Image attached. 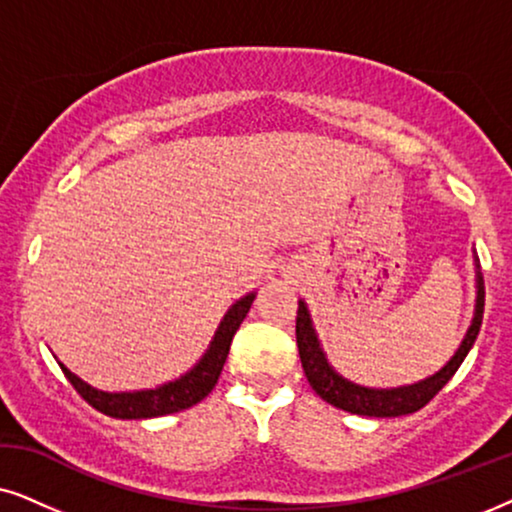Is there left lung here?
Wrapping results in <instances>:
<instances>
[{
    "instance_id": "8db88e82",
    "label": "left lung",
    "mask_w": 512,
    "mask_h": 512,
    "mask_svg": "<svg viewBox=\"0 0 512 512\" xmlns=\"http://www.w3.org/2000/svg\"><path fill=\"white\" fill-rule=\"evenodd\" d=\"M478 267V299H475V316L470 323L466 337L459 346V351L454 353L452 360L442 367L440 372H435L433 377L424 381H417L412 386H398V388H365L353 384V381L344 379L342 374L332 370L330 363L325 360V353L320 349L316 330L311 325V316L306 304L299 299L297 309V349L299 358H302V367L306 379L313 391H316L325 403L339 407V410L360 414V417H403V414H412L421 410V407L431 403V400L442 391V386L454 377V372L459 370L463 358L468 356V351L473 349L475 339H478L480 325H482V313H485V281L480 276V264Z\"/></svg>"
}]
</instances>
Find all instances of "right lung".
Here are the masks:
<instances>
[{"instance_id":"1","label":"right lung","mask_w":512,"mask_h":512,"mask_svg":"<svg viewBox=\"0 0 512 512\" xmlns=\"http://www.w3.org/2000/svg\"><path fill=\"white\" fill-rule=\"evenodd\" d=\"M252 302H255V292L238 299V302L227 311V316L222 318L213 342H210L208 351L203 353L199 363H196L187 374H182L180 379L168 381V384H163L159 388H147V391L133 393H107L88 386L86 381H81L77 377V374L67 370L63 363H60V370L65 372V377L74 386V391H77L88 405L95 407V410L107 414V417L152 419L163 417V414L182 412L187 410V407L201 403V400L215 388L224 367V360L229 356L231 339H234L236 330L241 327L243 318L248 316Z\"/></svg>"}]
</instances>
